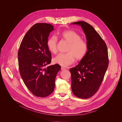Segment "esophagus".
Segmentation results:
<instances>
[{
    "label": "esophagus",
    "mask_w": 122,
    "mask_h": 122,
    "mask_svg": "<svg viewBox=\"0 0 122 122\" xmlns=\"http://www.w3.org/2000/svg\"><path fill=\"white\" fill-rule=\"evenodd\" d=\"M61 70H62V71H64V70H66V68H65V67H61Z\"/></svg>",
    "instance_id": "34e87169"
}]
</instances>
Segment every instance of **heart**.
I'll use <instances>...</instances> for the list:
<instances>
[{"label": "heart", "instance_id": "1", "mask_svg": "<svg viewBox=\"0 0 122 122\" xmlns=\"http://www.w3.org/2000/svg\"><path fill=\"white\" fill-rule=\"evenodd\" d=\"M59 36L69 43L67 49L68 52L57 55L54 58L55 63L66 67L74 63L76 58L80 60L84 57L88 51V45L76 32L68 30L61 32ZM57 39L55 36H52L47 40V47L52 53H56L57 51Z\"/></svg>", "mask_w": 122, "mask_h": 122}]
</instances>
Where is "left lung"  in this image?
<instances>
[{"label": "left lung", "instance_id": "left-lung-1", "mask_svg": "<svg viewBox=\"0 0 122 122\" xmlns=\"http://www.w3.org/2000/svg\"><path fill=\"white\" fill-rule=\"evenodd\" d=\"M71 24L81 27L88 46L84 57L75 68L70 69L71 90L78 98L88 99L98 91L107 69L109 61L107 46L90 24L85 21Z\"/></svg>", "mask_w": 122, "mask_h": 122}]
</instances>
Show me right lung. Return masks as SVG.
<instances>
[{
    "mask_svg": "<svg viewBox=\"0 0 122 122\" xmlns=\"http://www.w3.org/2000/svg\"><path fill=\"white\" fill-rule=\"evenodd\" d=\"M53 30L51 24H34L23 37L18 51L19 71L23 82L32 94L41 98L53 92L57 74L61 69L57 64L45 67L51 63L47 41Z\"/></svg>",
    "mask_w": 122,
    "mask_h": 122,
    "instance_id": "add662e5",
    "label": "right lung"
}]
</instances>
